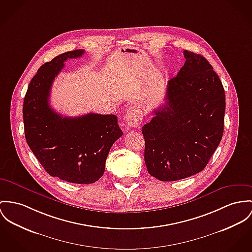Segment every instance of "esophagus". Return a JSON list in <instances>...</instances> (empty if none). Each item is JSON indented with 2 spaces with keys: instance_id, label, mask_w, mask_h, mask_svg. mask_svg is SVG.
<instances>
[{
  "instance_id": "34e87169",
  "label": "esophagus",
  "mask_w": 252,
  "mask_h": 252,
  "mask_svg": "<svg viewBox=\"0 0 252 252\" xmlns=\"http://www.w3.org/2000/svg\"><path fill=\"white\" fill-rule=\"evenodd\" d=\"M143 120V114L142 111L137 109L135 107H130L126 115V125L129 127H138Z\"/></svg>"
}]
</instances>
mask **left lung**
Returning <instances> with one entry per match:
<instances>
[{
    "mask_svg": "<svg viewBox=\"0 0 252 252\" xmlns=\"http://www.w3.org/2000/svg\"><path fill=\"white\" fill-rule=\"evenodd\" d=\"M184 65L168 83L165 104L142 128L149 174L175 181L201 172L223 134L225 94L212 65L184 51Z\"/></svg>",
    "mask_w": 252,
    "mask_h": 252,
    "instance_id": "8db88e82",
    "label": "left lung"
}]
</instances>
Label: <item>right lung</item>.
<instances>
[{
	"label": "right lung",
	"mask_w": 252,
	"mask_h": 252,
	"mask_svg": "<svg viewBox=\"0 0 252 252\" xmlns=\"http://www.w3.org/2000/svg\"><path fill=\"white\" fill-rule=\"evenodd\" d=\"M83 54V50L67 52L39 68L25 96L23 118L27 143L48 174L70 183L91 184L102 176L109 151L123 135L117 116L63 117L49 103L64 62Z\"/></svg>",
	"instance_id": "right-lung-1"
}]
</instances>
